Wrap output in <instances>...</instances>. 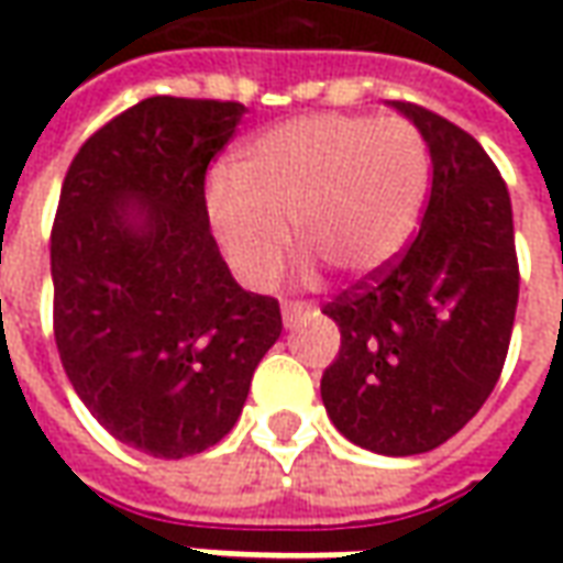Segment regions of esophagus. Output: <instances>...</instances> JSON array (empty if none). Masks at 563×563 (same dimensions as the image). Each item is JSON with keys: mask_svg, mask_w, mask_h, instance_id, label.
Instances as JSON below:
<instances>
[{"mask_svg": "<svg viewBox=\"0 0 563 563\" xmlns=\"http://www.w3.org/2000/svg\"><path fill=\"white\" fill-rule=\"evenodd\" d=\"M309 314H312V306H309V302L297 300V302H285V306H282V318H285V327L302 324V321H306Z\"/></svg>", "mask_w": 563, "mask_h": 563, "instance_id": "34e87169", "label": "esophagus"}]
</instances>
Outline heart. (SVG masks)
I'll list each match as a JSON object with an SVG mask.
<instances>
[{"mask_svg": "<svg viewBox=\"0 0 563 563\" xmlns=\"http://www.w3.org/2000/svg\"><path fill=\"white\" fill-rule=\"evenodd\" d=\"M428 147L402 118L309 114L239 151L236 173L206 185L211 233L242 285H273L297 245L342 275L364 278L409 242L428 194ZM314 278V262L302 263Z\"/></svg>", "mask_w": 563, "mask_h": 563, "instance_id": "1", "label": "heart"}]
</instances>
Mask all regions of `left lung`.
Here are the masks:
<instances>
[{"label":"left lung","mask_w":563,"mask_h":563,"mask_svg":"<svg viewBox=\"0 0 563 563\" xmlns=\"http://www.w3.org/2000/svg\"><path fill=\"white\" fill-rule=\"evenodd\" d=\"M433 163L421 230L324 314L339 354L321 400L336 430L376 454H421L452 440L500 378L518 306L512 202L485 147L416 102Z\"/></svg>","instance_id":"obj_1"}]
</instances>
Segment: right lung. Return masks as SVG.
<instances>
[{
  "instance_id": "right-lung-1",
  "label": "right lung",
  "mask_w": 563,
  "mask_h": 563,
  "mask_svg": "<svg viewBox=\"0 0 563 563\" xmlns=\"http://www.w3.org/2000/svg\"><path fill=\"white\" fill-rule=\"evenodd\" d=\"M242 114V102L142 99L78 147L59 190V361L90 416L154 457L224 440L282 336L278 300L239 288L209 230L206 169Z\"/></svg>"
}]
</instances>
